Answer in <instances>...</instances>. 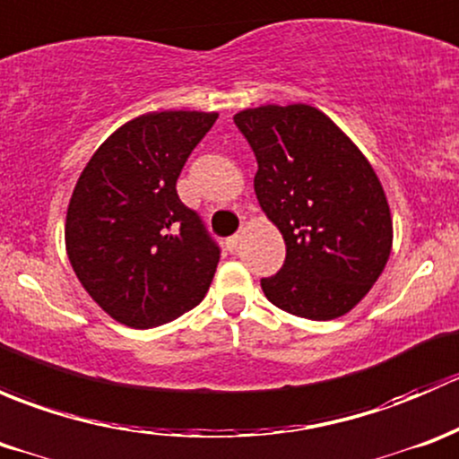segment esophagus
I'll return each mask as SVG.
<instances>
[{"label":"esophagus","instance_id":"1","mask_svg":"<svg viewBox=\"0 0 459 459\" xmlns=\"http://www.w3.org/2000/svg\"><path fill=\"white\" fill-rule=\"evenodd\" d=\"M238 244H239V235H230V238L226 239V251L233 253L235 248H238Z\"/></svg>","mask_w":459,"mask_h":459}]
</instances>
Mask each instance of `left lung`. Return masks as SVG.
Masks as SVG:
<instances>
[{
	"mask_svg": "<svg viewBox=\"0 0 459 459\" xmlns=\"http://www.w3.org/2000/svg\"><path fill=\"white\" fill-rule=\"evenodd\" d=\"M233 119L255 152L259 206L286 244L264 295L299 317L344 316L391 255V211L373 166L313 106L268 104Z\"/></svg>",
	"mask_w": 459,
	"mask_h": 459,
	"instance_id": "left-lung-1",
	"label": "left lung"
}]
</instances>
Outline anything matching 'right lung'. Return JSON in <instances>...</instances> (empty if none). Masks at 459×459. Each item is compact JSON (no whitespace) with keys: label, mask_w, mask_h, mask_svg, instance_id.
<instances>
[{"label":"right lung","mask_w":459,"mask_h":459,"mask_svg":"<svg viewBox=\"0 0 459 459\" xmlns=\"http://www.w3.org/2000/svg\"><path fill=\"white\" fill-rule=\"evenodd\" d=\"M217 113L161 110L113 133L82 170L66 212L77 280L117 322L152 328L195 308L220 262L178 178Z\"/></svg>","instance_id":"add662e5"}]
</instances>
